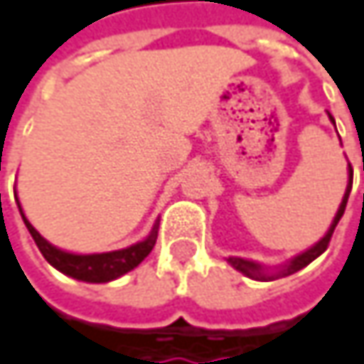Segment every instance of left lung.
I'll return each instance as SVG.
<instances>
[{
    "label": "left lung",
    "instance_id": "left-lung-1",
    "mask_svg": "<svg viewBox=\"0 0 364 364\" xmlns=\"http://www.w3.org/2000/svg\"><path fill=\"white\" fill-rule=\"evenodd\" d=\"M331 117V115H328ZM331 122L335 124V119L331 117ZM350 189H352V168H350V183H348V189H346V196H343V200H341V206H339V210H337V215H335V219H333V223H331V228H328V232L325 234V238L321 240V242H316L312 249H308L306 253L297 255L295 259H291V263H287L280 272H276V274H267L259 263H253V261H247V259H240V257H230L228 261L236 267V269H240L242 274H247L249 278H255V280H276V278H282V276H291V274H295V272H299L301 267H306L308 263H312L316 257H321V255L327 251L328 242H331V236H333V232H335V228H337V223H339V219L343 217V210H346V204H348V196H350Z\"/></svg>",
    "mask_w": 364,
    "mask_h": 364
}]
</instances>
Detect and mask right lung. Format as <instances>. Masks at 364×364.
<instances>
[{"label": "right lung", "instance_id": "obj_1", "mask_svg": "<svg viewBox=\"0 0 364 364\" xmlns=\"http://www.w3.org/2000/svg\"><path fill=\"white\" fill-rule=\"evenodd\" d=\"M16 202H18V198H16ZM18 208H21V204H18ZM21 215H23V208H21ZM23 221H25L29 234L33 236L37 249L41 251L43 259L50 265H54L58 272H63V274H67L71 278L84 280V282H109V280L124 276L126 272L134 269L147 255L151 253V249L156 245V238H158V225H154L151 234L143 242H136V245H132L128 249L111 251V253L73 255L65 253V251L52 247L48 240H43L41 234L27 221L25 215H23Z\"/></svg>", "mask_w": 364, "mask_h": 364}]
</instances>
